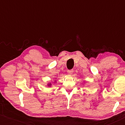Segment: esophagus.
I'll use <instances>...</instances> for the list:
<instances>
[{
  "mask_svg": "<svg viewBox=\"0 0 125 125\" xmlns=\"http://www.w3.org/2000/svg\"><path fill=\"white\" fill-rule=\"evenodd\" d=\"M73 72H74L73 69H71V70H68V71H67V73L69 74H72L73 73Z\"/></svg>",
  "mask_w": 125,
  "mask_h": 125,
  "instance_id": "obj_1",
  "label": "esophagus"
}]
</instances>
